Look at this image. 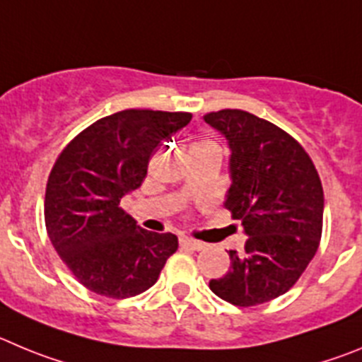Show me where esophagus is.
I'll return each instance as SVG.
<instances>
[{
	"instance_id": "34e87169",
	"label": "esophagus",
	"mask_w": 362,
	"mask_h": 362,
	"mask_svg": "<svg viewBox=\"0 0 362 362\" xmlns=\"http://www.w3.org/2000/svg\"><path fill=\"white\" fill-rule=\"evenodd\" d=\"M180 245L182 247H189V249H194V250H202L205 247V243L197 242V240H191L187 236H182L180 238Z\"/></svg>"
}]
</instances>
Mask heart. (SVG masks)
Here are the masks:
<instances>
[{
    "label": "heart",
    "mask_w": 362,
    "mask_h": 362,
    "mask_svg": "<svg viewBox=\"0 0 362 362\" xmlns=\"http://www.w3.org/2000/svg\"><path fill=\"white\" fill-rule=\"evenodd\" d=\"M202 148H218V144L213 141V139H209V136H204V139H198V141L193 144V149H202Z\"/></svg>",
    "instance_id": "heart-1"
}]
</instances>
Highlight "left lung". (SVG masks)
<instances>
[{
    "label": "left lung",
    "mask_w": 362,
    "mask_h": 362,
    "mask_svg": "<svg viewBox=\"0 0 362 362\" xmlns=\"http://www.w3.org/2000/svg\"><path fill=\"white\" fill-rule=\"evenodd\" d=\"M230 146L226 209L242 221L243 250L209 288L236 307H256L291 291L317 252L323 233V185L294 136L243 110L205 113Z\"/></svg>",
    "instance_id": "1"
}]
</instances>
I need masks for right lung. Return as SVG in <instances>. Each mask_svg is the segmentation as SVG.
Here are the masks:
<instances>
[{
  "instance_id": "right-lung-1",
  "label": "right lung",
  "mask_w": 362,
  "mask_h": 362,
  "mask_svg": "<svg viewBox=\"0 0 362 362\" xmlns=\"http://www.w3.org/2000/svg\"><path fill=\"white\" fill-rule=\"evenodd\" d=\"M187 112L124 110L76 135L55 160L45 193L52 245L88 291L124 299L148 291L178 238L151 233L120 207L142 184L157 146L189 124Z\"/></svg>"
}]
</instances>
